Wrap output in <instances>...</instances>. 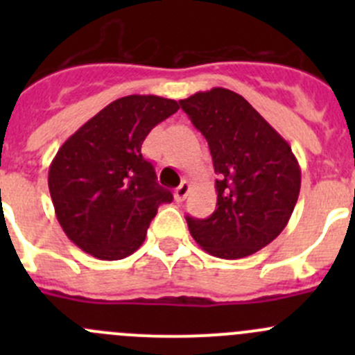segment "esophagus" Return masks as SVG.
<instances>
[{"instance_id":"1","label":"esophagus","mask_w":355,"mask_h":355,"mask_svg":"<svg viewBox=\"0 0 355 355\" xmlns=\"http://www.w3.org/2000/svg\"><path fill=\"white\" fill-rule=\"evenodd\" d=\"M189 191H191V184H189L187 180H184L180 185H178L177 191H175V198H177V200H184L187 198Z\"/></svg>"}]
</instances>
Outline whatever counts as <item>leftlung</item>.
<instances>
[{
	"instance_id": "1",
	"label": "left lung",
	"mask_w": 355,
	"mask_h": 355,
	"mask_svg": "<svg viewBox=\"0 0 355 355\" xmlns=\"http://www.w3.org/2000/svg\"><path fill=\"white\" fill-rule=\"evenodd\" d=\"M206 137L216 180V211L187 216L194 241L211 256L241 259L287 227L300 192V168L288 142L241 94L223 87L182 99Z\"/></svg>"
}]
</instances>
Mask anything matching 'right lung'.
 I'll list each match as a JSON object with an SVG mask.
<instances>
[{
  "label": "right lung",
  "mask_w": 355,
  "mask_h": 355,
  "mask_svg": "<svg viewBox=\"0 0 355 355\" xmlns=\"http://www.w3.org/2000/svg\"><path fill=\"white\" fill-rule=\"evenodd\" d=\"M178 108L159 96H125L58 149L49 166V194L63 232L84 252L105 261L130 256L144 242L157 207L173 200L141 148Z\"/></svg>",
  "instance_id": "obj_1"
}]
</instances>
